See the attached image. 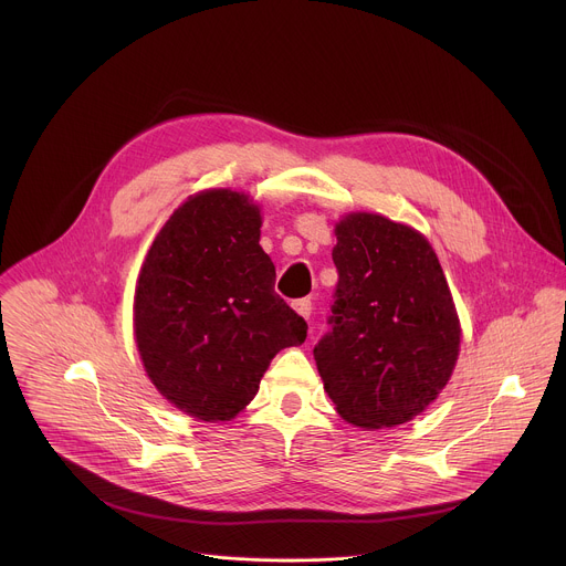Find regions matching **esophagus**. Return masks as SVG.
Segmentation results:
<instances>
[{"label": "esophagus", "mask_w": 566, "mask_h": 566, "mask_svg": "<svg viewBox=\"0 0 566 566\" xmlns=\"http://www.w3.org/2000/svg\"><path fill=\"white\" fill-rule=\"evenodd\" d=\"M293 308H295L297 315H302L304 319H308V315H311V300H306V297H304V300H295V302H293Z\"/></svg>", "instance_id": "obj_1"}]
</instances>
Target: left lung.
<instances>
[{
	"instance_id": "1",
	"label": "left lung",
	"mask_w": 566,
	"mask_h": 566,
	"mask_svg": "<svg viewBox=\"0 0 566 566\" xmlns=\"http://www.w3.org/2000/svg\"><path fill=\"white\" fill-rule=\"evenodd\" d=\"M338 289L332 332L313 358L352 426L408 423L439 398L459 360L461 322L423 232L378 212L336 221Z\"/></svg>"
}]
</instances>
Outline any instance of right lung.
<instances>
[{"instance_id": "obj_1", "label": "right lung", "mask_w": 566, "mask_h": 566, "mask_svg": "<svg viewBox=\"0 0 566 566\" xmlns=\"http://www.w3.org/2000/svg\"><path fill=\"white\" fill-rule=\"evenodd\" d=\"M262 208L232 188L188 197L138 271L134 340L156 391L184 415L217 423L244 412L275 354L306 322L273 291L260 247Z\"/></svg>"}]
</instances>
